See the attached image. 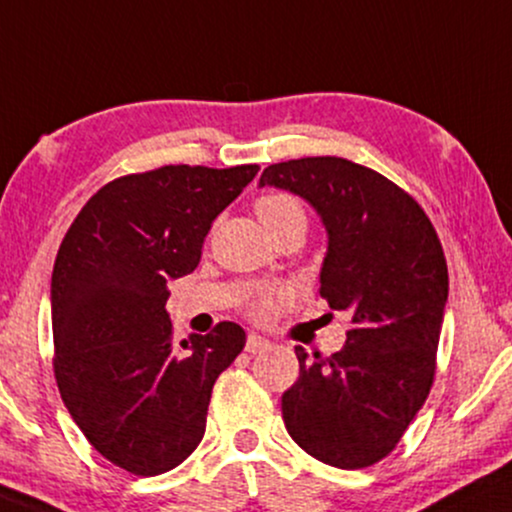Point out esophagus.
I'll return each mask as SVG.
<instances>
[{"label":"esophagus","instance_id":"obj_1","mask_svg":"<svg viewBox=\"0 0 512 512\" xmlns=\"http://www.w3.org/2000/svg\"><path fill=\"white\" fill-rule=\"evenodd\" d=\"M270 346L273 344H270L268 339L258 337V334H249V337H246V351L249 353H263V351H268Z\"/></svg>","mask_w":512,"mask_h":512}]
</instances>
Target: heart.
Returning <instances> with one entry per match:
<instances>
[{"label":"heart","instance_id":"heart-1","mask_svg":"<svg viewBox=\"0 0 512 512\" xmlns=\"http://www.w3.org/2000/svg\"><path fill=\"white\" fill-rule=\"evenodd\" d=\"M294 213L304 216L299 201L287 197V194H266V197L256 201V216L266 227L287 216H294ZM289 299H292V292L287 287H254L249 292L246 308H249V313L254 318H270Z\"/></svg>","mask_w":512,"mask_h":512}]
</instances>
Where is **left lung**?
<instances>
[{
    "mask_svg": "<svg viewBox=\"0 0 512 512\" xmlns=\"http://www.w3.org/2000/svg\"><path fill=\"white\" fill-rule=\"evenodd\" d=\"M261 187L287 189L327 230L320 296L349 315L342 351L296 346L299 380L282 394L296 444L358 470L399 444L434 382L449 270L430 218L394 182L337 156L273 163Z\"/></svg>",
    "mask_w": 512,
    "mask_h": 512,
    "instance_id": "1",
    "label": "left lung"
}]
</instances>
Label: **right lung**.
Returning <instances> with one entry per match:
<instances>
[{
  "label": "right lung",
  "mask_w": 512,
  "mask_h": 512,
  "mask_svg": "<svg viewBox=\"0 0 512 512\" xmlns=\"http://www.w3.org/2000/svg\"><path fill=\"white\" fill-rule=\"evenodd\" d=\"M258 166H163L99 189L52 273L54 375L75 425L132 475L168 472L199 446L213 384L244 349L237 323L173 342L168 282L199 266L213 220Z\"/></svg>",
  "instance_id": "right-lung-1"
}]
</instances>
